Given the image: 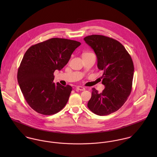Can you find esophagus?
Wrapping results in <instances>:
<instances>
[{"label":"esophagus","mask_w":157,"mask_h":157,"mask_svg":"<svg viewBox=\"0 0 157 157\" xmlns=\"http://www.w3.org/2000/svg\"><path fill=\"white\" fill-rule=\"evenodd\" d=\"M77 90H85V88L83 86H77Z\"/></svg>","instance_id":"obj_1"}]
</instances>
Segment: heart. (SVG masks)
<instances>
[{
	"label": "heart",
	"instance_id": "b5f03b06",
	"mask_svg": "<svg viewBox=\"0 0 157 157\" xmlns=\"http://www.w3.org/2000/svg\"><path fill=\"white\" fill-rule=\"evenodd\" d=\"M91 52H85L83 54V55H85V54H90Z\"/></svg>",
	"mask_w": 157,
	"mask_h": 157
}]
</instances>
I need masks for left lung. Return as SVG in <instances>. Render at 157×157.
<instances>
[{
  "mask_svg": "<svg viewBox=\"0 0 157 157\" xmlns=\"http://www.w3.org/2000/svg\"><path fill=\"white\" fill-rule=\"evenodd\" d=\"M97 57V67L103 71L102 84L105 88L98 93L95 88L88 103L90 111L98 115H107L118 111L129 96L134 67L132 58L118 41L102 35L84 38Z\"/></svg>",
  "mask_w": 157,
  "mask_h": 157,
  "instance_id": "left-lung-1",
  "label": "left lung"
}]
</instances>
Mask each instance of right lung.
I'll return each mask as SVG.
<instances>
[{"label":"right lung","mask_w":157,"mask_h":157,"mask_svg":"<svg viewBox=\"0 0 157 157\" xmlns=\"http://www.w3.org/2000/svg\"><path fill=\"white\" fill-rule=\"evenodd\" d=\"M80 45L75 40L52 38L26 51L18 69L17 81L27 103L36 112L50 115L65 106L72 87L55 84L54 72L67 64Z\"/></svg>","instance_id":"1"}]
</instances>
